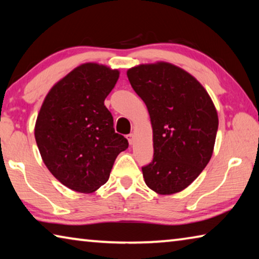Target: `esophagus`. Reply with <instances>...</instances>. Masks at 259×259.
Here are the masks:
<instances>
[{
    "mask_svg": "<svg viewBox=\"0 0 259 259\" xmlns=\"http://www.w3.org/2000/svg\"><path fill=\"white\" fill-rule=\"evenodd\" d=\"M126 139H128V142H129L130 145H133L134 140H135V135L134 134H129L128 136H126Z\"/></svg>",
    "mask_w": 259,
    "mask_h": 259,
    "instance_id": "34e87169",
    "label": "esophagus"
}]
</instances>
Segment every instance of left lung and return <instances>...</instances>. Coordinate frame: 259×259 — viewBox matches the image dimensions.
<instances>
[{
	"mask_svg": "<svg viewBox=\"0 0 259 259\" xmlns=\"http://www.w3.org/2000/svg\"><path fill=\"white\" fill-rule=\"evenodd\" d=\"M126 75L153 128L154 155L142 168L146 185L163 195L185 190L211 159L218 130L211 98L194 76L164 61L139 65Z\"/></svg>",
	"mask_w": 259,
	"mask_h": 259,
	"instance_id": "8db88e82",
	"label": "left lung"
}]
</instances>
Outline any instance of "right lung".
<instances>
[{
    "label": "right lung",
    "mask_w": 259,
    "mask_h": 259,
    "mask_svg": "<svg viewBox=\"0 0 259 259\" xmlns=\"http://www.w3.org/2000/svg\"><path fill=\"white\" fill-rule=\"evenodd\" d=\"M119 75L105 65L82 64L51 88L37 115L34 134L42 160L75 192L104 185L116 156L129 146L104 105Z\"/></svg>",
    "instance_id": "add662e5"
}]
</instances>
